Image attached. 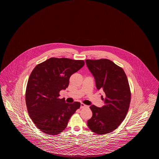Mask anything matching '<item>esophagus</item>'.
<instances>
[{
	"mask_svg": "<svg viewBox=\"0 0 159 159\" xmlns=\"http://www.w3.org/2000/svg\"><path fill=\"white\" fill-rule=\"evenodd\" d=\"M86 107V105H84V103H81V107H80V108H84V107Z\"/></svg>",
	"mask_w": 159,
	"mask_h": 159,
	"instance_id": "34e87169",
	"label": "esophagus"
}]
</instances>
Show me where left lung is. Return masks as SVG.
Here are the masks:
<instances>
[{
  "label": "left lung",
  "instance_id": "left-lung-1",
  "mask_svg": "<svg viewBox=\"0 0 159 159\" xmlns=\"http://www.w3.org/2000/svg\"><path fill=\"white\" fill-rule=\"evenodd\" d=\"M86 65L94 76L98 90L105 93L104 105H93V116L87 125L94 133L108 134L116 130L125 120L129 108L131 93L124 70L108 59L86 60Z\"/></svg>",
  "mask_w": 159,
  "mask_h": 159
}]
</instances>
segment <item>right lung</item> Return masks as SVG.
Instances as JSON below:
<instances>
[{
	"label": "right lung",
	"instance_id": "1",
	"mask_svg": "<svg viewBox=\"0 0 159 159\" xmlns=\"http://www.w3.org/2000/svg\"><path fill=\"white\" fill-rule=\"evenodd\" d=\"M81 60L52 57L38 64L29 76L25 91L29 115L36 126L48 134H57L67 127L69 120L81 103L69 104L59 98L69 78L84 65Z\"/></svg>",
	"mask_w": 159,
	"mask_h": 159
}]
</instances>
